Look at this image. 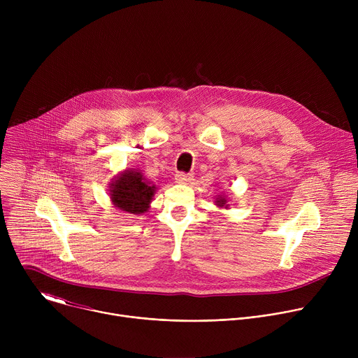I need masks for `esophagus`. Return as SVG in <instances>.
Wrapping results in <instances>:
<instances>
[{"label":"esophagus","mask_w":358,"mask_h":358,"mask_svg":"<svg viewBox=\"0 0 358 358\" xmlns=\"http://www.w3.org/2000/svg\"><path fill=\"white\" fill-rule=\"evenodd\" d=\"M191 180H192V176H191V174H187V173H182V171H180V173L176 174V181H177V182L185 184V182H189Z\"/></svg>","instance_id":"1"}]
</instances>
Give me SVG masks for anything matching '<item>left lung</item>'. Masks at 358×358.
<instances>
[{"label":"left lung","mask_w":358,"mask_h":358,"mask_svg":"<svg viewBox=\"0 0 358 358\" xmlns=\"http://www.w3.org/2000/svg\"><path fill=\"white\" fill-rule=\"evenodd\" d=\"M225 202H227V199H225V198H222V196H220V199L217 201V206L224 207V206H225Z\"/></svg>","instance_id":"obj_1"}]
</instances>
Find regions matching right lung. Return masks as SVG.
<instances>
[{"mask_svg":"<svg viewBox=\"0 0 358 358\" xmlns=\"http://www.w3.org/2000/svg\"><path fill=\"white\" fill-rule=\"evenodd\" d=\"M156 187L144 181L137 171H126L112 182L110 198L115 206L130 214H143L155 195Z\"/></svg>","mask_w":358,"mask_h":358,"instance_id":"right-lung-1","label":"right lung"}]
</instances>
